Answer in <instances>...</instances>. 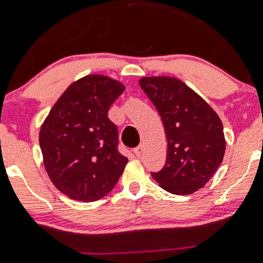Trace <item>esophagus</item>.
Masks as SVG:
<instances>
[{"mask_svg":"<svg viewBox=\"0 0 263 263\" xmlns=\"http://www.w3.org/2000/svg\"><path fill=\"white\" fill-rule=\"evenodd\" d=\"M142 151H144V147H142V145H140V146L134 148V153H135V155L137 156V158H140V156H141Z\"/></svg>","mask_w":263,"mask_h":263,"instance_id":"1","label":"esophagus"}]
</instances>
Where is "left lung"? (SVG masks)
Returning a JSON list of instances; mask_svg holds the SVG:
<instances>
[{
	"mask_svg": "<svg viewBox=\"0 0 263 263\" xmlns=\"http://www.w3.org/2000/svg\"><path fill=\"white\" fill-rule=\"evenodd\" d=\"M140 86L160 115L168 140L165 165L151 176L173 195H191L210 181L224 158L221 119L178 79L142 78Z\"/></svg>",
	"mask_w": 263,
	"mask_h": 263,
	"instance_id": "8db88e82",
	"label": "left lung"
}]
</instances>
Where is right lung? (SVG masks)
<instances>
[{
  "label": "right lung",
  "instance_id": "right-lung-1",
  "mask_svg": "<svg viewBox=\"0 0 263 263\" xmlns=\"http://www.w3.org/2000/svg\"><path fill=\"white\" fill-rule=\"evenodd\" d=\"M119 81L87 75L72 82L43 122L39 144L53 184L72 200L97 201L115 188L128 159L108 110L123 92Z\"/></svg>",
  "mask_w": 263,
  "mask_h": 263
}]
</instances>
